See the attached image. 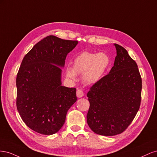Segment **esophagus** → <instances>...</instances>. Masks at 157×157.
I'll return each mask as SVG.
<instances>
[{
  "label": "esophagus",
  "instance_id": "34e87169",
  "mask_svg": "<svg viewBox=\"0 0 157 157\" xmlns=\"http://www.w3.org/2000/svg\"><path fill=\"white\" fill-rule=\"evenodd\" d=\"M84 96V92L82 90L78 89L77 91V96L78 98H82Z\"/></svg>",
  "mask_w": 157,
  "mask_h": 157
}]
</instances>
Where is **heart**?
<instances>
[{"label": "heart", "instance_id": "heart-1", "mask_svg": "<svg viewBox=\"0 0 157 157\" xmlns=\"http://www.w3.org/2000/svg\"><path fill=\"white\" fill-rule=\"evenodd\" d=\"M110 58L105 53H92L85 51L75 57L73 68L67 67V77L75 79L76 75L82 74L84 82L88 84L97 83L110 65Z\"/></svg>", "mask_w": 157, "mask_h": 157}]
</instances>
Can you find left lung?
I'll list each match as a JSON object with an SVG mask.
<instances>
[{
  "label": "left lung",
  "instance_id": "8db88e82",
  "mask_svg": "<svg viewBox=\"0 0 157 157\" xmlns=\"http://www.w3.org/2000/svg\"><path fill=\"white\" fill-rule=\"evenodd\" d=\"M117 50L110 72L90 88L87 94L89 127L97 134H121L134 120L141 98L142 82L137 63L122 46Z\"/></svg>",
  "mask_w": 157,
  "mask_h": 157
}]
</instances>
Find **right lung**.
<instances>
[{
    "instance_id": "obj_1",
    "label": "right lung",
    "mask_w": 157,
    "mask_h": 157,
    "mask_svg": "<svg viewBox=\"0 0 157 157\" xmlns=\"http://www.w3.org/2000/svg\"><path fill=\"white\" fill-rule=\"evenodd\" d=\"M77 44V40L50 35L36 43L22 60L16 78V106L25 124L39 134L58 132L77 101L75 88L61 86V67Z\"/></svg>"
}]
</instances>
